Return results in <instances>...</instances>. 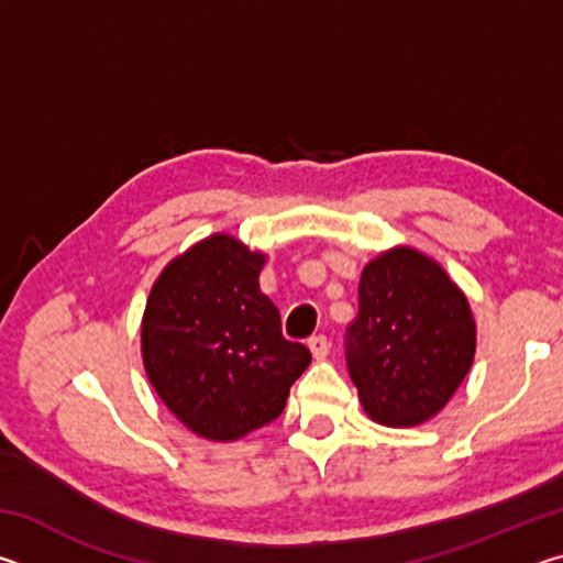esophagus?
<instances>
[{"mask_svg":"<svg viewBox=\"0 0 563 563\" xmlns=\"http://www.w3.org/2000/svg\"><path fill=\"white\" fill-rule=\"evenodd\" d=\"M308 347H310V352H312V357L322 360V357H328L330 342H328L325 335H312V338L308 340Z\"/></svg>","mask_w":563,"mask_h":563,"instance_id":"1","label":"esophagus"}]
</instances>
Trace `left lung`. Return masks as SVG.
Here are the masks:
<instances>
[{
    "instance_id": "obj_1",
    "label": "left lung",
    "mask_w": 563,
    "mask_h": 563,
    "mask_svg": "<svg viewBox=\"0 0 563 563\" xmlns=\"http://www.w3.org/2000/svg\"><path fill=\"white\" fill-rule=\"evenodd\" d=\"M357 295L345 355L362 407L385 427L427 422L474 362L470 302L440 263L405 245L365 265Z\"/></svg>"
}]
</instances>
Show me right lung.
<instances>
[{"instance_id":"add662e5","label":"right lung","mask_w":563,"mask_h":563,"mask_svg":"<svg viewBox=\"0 0 563 563\" xmlns=\"http://www.w3.org/2000/svg\"><path fill=\"white\" fill-rule=\"evenodd\" d=\"M263 253L216 233L170 261L151 288L141 355L164 405L190 432L235 442L273 422L310 350L283 338L261 292Z\"/></svg>"}]
</instances>
